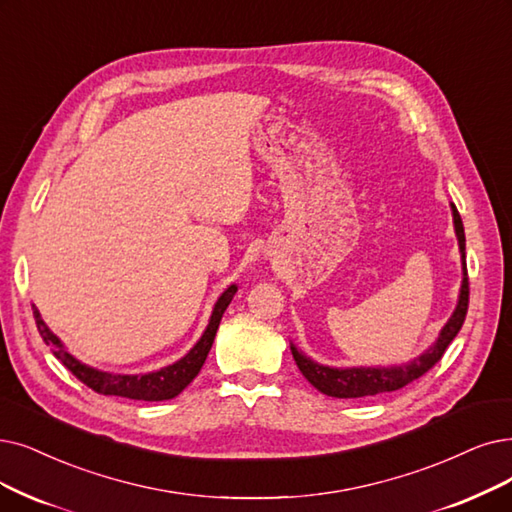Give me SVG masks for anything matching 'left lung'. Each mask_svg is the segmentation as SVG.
I'll use <instances>...</instances> for the list:
<instances>
[{
  "label": "left lung",
  "instance_id": "obj_1",
  "mask_svg": "<svg viewBox=\"0 0 512 512\" xmlns=\"http://www.w3.org/2000/svg\"><path fill=\"white\" fill-rule=\"evenodd\" d=\"M452 214H454V229H456L460 254H462V275L464 277H462V285H460L456 311L443 325L439 338L431 346H428V349L420 357L412 359L410 363L391 365V367L321 365V363L313 361L311 357H306L302 351L296 349V344L290 342V349H292L298 370L302 372V376L306 380H309L317 388V391H321L327 397H338V399H355V397H370V395L399 391V388L424 376L443 357L449 342H452L456 338V334L460 332L466 311H468V273H466V254H464L466 239H464L462 218H460L456 206H452Z\"/></svg>",
  "mask_w": 512,
  "mask_h": 512
}]
</instances>
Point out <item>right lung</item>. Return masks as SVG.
<instances>
[{"instance_id":"right-lung-1","label":"right lung","mask_w":512,"mask_h":512,"mask_svg":"<svg viewBox=\"0 0 512 512\" xmlns=\"http://www.w3.org/2000/svg\"><path fill=\"white\" fill-rule=\"evenodd\" d=\"M235 292H237L235 283L229 285V288L222 292V296L214 304V311H212L206 332H203V336L197 340V344L185 357L168 367H161V370H157V372L136 374V376L100 372V370H96V367L81 363L65 349V344L58 340V336H54L50 332V327L44 323L42 315H39L35 306H33V315H35L37 330H39V334H42L44 342L50 346L54 357L63 363L75 378H79L86 386H90L92 391H96L100 395H115V397L138 399V401H166V399H174L176 395L185 391V388L193 382V378L199 374L203 361H206V357L212 349V342L216 338L220 319H222L224 311H227V306L231 304Z\"/></svg>"}]
</instances>
